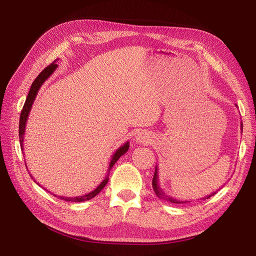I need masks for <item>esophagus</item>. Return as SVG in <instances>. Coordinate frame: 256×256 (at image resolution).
Instances as JSON below:
<instances>
[{
  "label": "esophagus",
  "mask_w": 256,
  "mask_h": 256,
  "mask_svg": "<svg viewBox=\"0 0 256 256\" xmlns=\"http://www.w3.org/2000/svg\"><path fill=\"white\" fill-rule=\"evenodd\" d=\"M136 142L138 144H150L152 142V134L146 131H141L136 136Z\"/></svg>",
  "instance_id": "34e87169"
}]
</instances>
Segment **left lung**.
<instances>
[{"mask_svg":"<svg viewBox=\"0 0 256 256\" xmlns=\"http://www.w3.org/2000/svg\"><path fill=\"white\" fill-rule=\"evenodd\" d=\"M240 130L242 131V124H240ZM152 188H154V193H156V196H157L159 198L166 200H168V202H170V203L184 204V203H189V202H190V200H176V198H172V196H168L166 193H164V191L162 190V189H161V187L159 186V180H158V168H157V166H156V168H154V178H152ZM218 190H219V189H218ZM216 192H218V191H214V192L210 193V194H209V196H204V198H202L200 200H206V198H209L210 196H214Z\"/></svg>","mask_w":256,"mask_h":256,"instance_id":"8db88e82","label":"left lung"}]
</instances>
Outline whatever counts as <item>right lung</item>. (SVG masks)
<instances>
[{"label": "right lung", "mask_w": 256, "mask_h": 256, "mask_svg": "<svg viewBox=\"0 0 256 256\" xmlns=\"http://www.w3.org/2000/svg\"><path fill=\"white\" fill-rule=\"evenodd\" d=\"M56 60H54L52 64H50L49 66L46 67L44 70L37 76V78L35 79V81L32 83V85H30V92L28 94V97H26V104L24 106H23V109L21 111V115H20V120H19V138H20V146H21V150H23V136H24V132H26V122H28V114H30V109H32V106L34 104V100L37 96V92L38 90H40V88H42V85L44 83V81L47 80L49 76L53 74V72L56 70L58 65L56 64ZM129 150V142H126L124 145H122L120 147H118V150H116L113 156H112V159L110 161V164H109V170H108V174L106 176L104 180L102 182V184H100L98 187L94 190L92 191L90 193H88V194L85 196H74V198H67V196H56L60 200H67V202H84V200H88L92 198H95L98 193L102 191L104 187L106 184H108V180H109V173L111 171V168H113V166L115 164V162L118 161L124 154L127 152V150ZM30 177H33L32 175L30 174ZM36 182V180H34ZM37 184V182H36Z\"/></svg>", "instance_id": "1"}]
</instances>
